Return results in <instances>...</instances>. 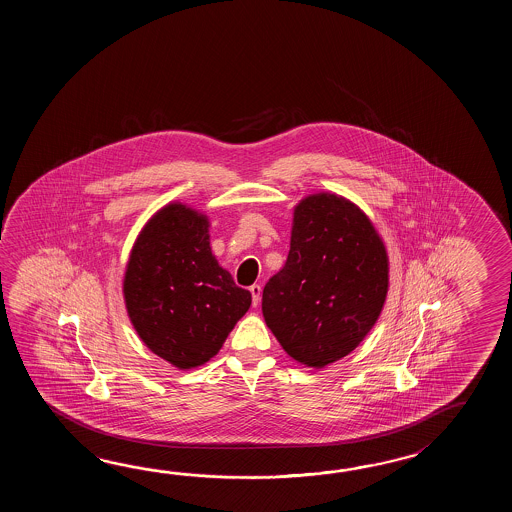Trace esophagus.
I'll use <instances>...</instances> for the list:
<instances>
[{"label":"esophagus","instance_id":"esophagus-1","mask_svg":"<svg viewBox=\"0 0 512 512\" xmlns=\"http://www.w3.org/2000/svg\"><path fill=\"white\" fill-rule=\"evenodd\" d=\"M249 291H251L252 294V305H254V307H258V304H260L261 300L260 285H258V283H254V285H251V287H249Z\"/></svg>","mask_w":512,"mask_h":512}]
</instances>
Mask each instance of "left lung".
Returning a JSON list of instances; mask_svg holds the SVG:
<instances>
[{
  "instance_id": "8db88e82",
  "label": "left lung",
  "mask_w": 512,
  "mask_h": 512,
  "mask_svg": "<svg viewBox=\"0 0 512 512\" xmlns=\"http://www.w3.org/2000/svg\"><path fill=\"white\" fill-rule=\"evenodd\" d=\"M390 261L371 219L320 192L294 207L291 249L263 287L265 324L291 359L324 368L349 355L381 316Z\"/></svg>"
}]
</instances>
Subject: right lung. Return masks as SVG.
<instances>
[{"label":"right lung","mask_w":512,"mask_h":512,"mask_svg":"<svg viewBox=\"0 0 512 512\" xmlns=\"http://www.w3.org/2000/svg\"><path fill=\"white\" fill-rule=\"evenodd\" d=\"M205 214L168 203L142 227L124 272L122 293L131 324L146 348L177 370L218 355L251 307L210 249Z\"/></svg>","instance_id":"add662e5"}]
</instances>
